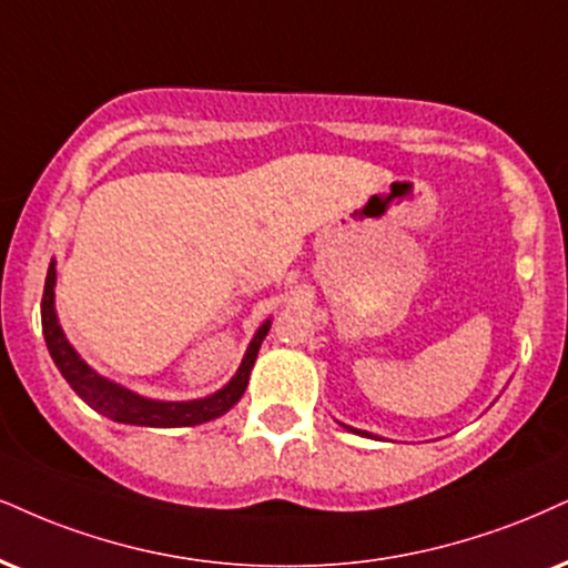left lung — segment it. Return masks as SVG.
Returning <instances> with one entry per match:
<instances>
[{
  "label": "left lung",
  "instance_id": "1",
  "mask_svg": "<svg viewBox=\"0 0 568 568\" xmlns=\"http://www.w3.org/2000/svg\"><path fill=\"white\" fill-rule=\"evenodd\" d=\"M345 429H349V432H355V434H366V437H371L368 432H361V429H353V426H345Z\"/></svg>",
  "mask_w": 568,
  "mask_h": 568
}]
</instances>
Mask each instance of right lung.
<instances>
[{
    "mask_svg": "<svg viewBox=\"0 0 568 568\" xmlns=\"http://www.w3.org/2000/svg\"><path fill=\"white\" fill-rule=\"evenodd\" d=\"M54 282H58V271H54V261L49 263L47 282H44V297H41V328H44V339L52 355L54 366L65 376V382L73 387L75 395L81 397L89 408H94L102 416L113 418L118 424H134V426H155V429H171V426H197L213 418L223 416V413L234 408L240 403L250 382V371L255 366L257 349L261 342L268 334L271 321L257 328L252 337L247 353H244L242 366L231 376L226 387L213 392V395L200 397V400H181V403H165V400H150V397L136 395V392L121 387V384L104 379L94 368H89L75 353L73 345L62 334L58 313H54Z\"/></svg>",
    "mask_w": 568,
    "mask_h": 568,
    "instance_id": "right-lung-1",
    "label": "right lung"
}]
</instances>
